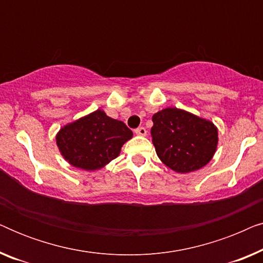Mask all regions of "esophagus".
<instances>
[{"label":"esophagus","mask_w":263,"mask_h":263,"mask_svg":"<svg viewBox=\"0 0 263 263\" xmlns=\"http://www.w3.org/2000/svg\"><path fill=\"white\" fill-rule=\"evenodd\" d=\"M135 134L139 136H146L147 135V130L143 127H140L138 129H135Z\"/></svg>","instance_id":"esophagus-1"}]
</instances>
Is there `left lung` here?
Instances as JSON below:
<instances>
[{"label":"left lung","mask_w":263,"mask_h":263,"mask_svg":"<svg viewBox=\"0 0 263 263\" xmlns=\"http://www.w3.org/2000/svg\"><path fill=\"white\" fill-rule=\"evenodd\" d=\"M152 142L159 159L178 174L200 170L213 158L218 129L213 122L177 107H166L152 117Z\"/></svg>","instance_id":"1"}]
</instances>
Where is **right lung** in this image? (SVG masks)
<instances>
[{
	"mask_svg": "<svg viewBox=\"0 0 263 263\" xmlns=\"http://www.w3.org/2000/svg\"><path fill=\"white\" fill-rule=\"evenodd\" d=\"M132 138L133 132L123 122L98 109L61 128L56 145L71 166L95 171L120 156Z\"/></svg>",
	"mask_w": 263,
	"mask_h": 263,
	"instance_id": "add662e5",
	"label": "right lung"
}]
</instances>
